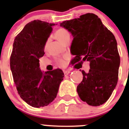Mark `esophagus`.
Returning a JSON list of instances; mask_svg holds the SVG:
<instances>
[{"instance_id": "1", "label": "esophagus", "mask_w": 129, "mask_h": 129, "mask_svg": "<svg viewBox=\"0 0 129 129\" xmlns=\"http://www.w3.org/2000/svg\"><path fill=\"white\" fill-rule=\"evenodd\" d=\"M70 71H69V70H66V71H64V74L65 76H67L70 74Z\"/></svg>"}]
</instances>
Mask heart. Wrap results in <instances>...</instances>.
<instances>
[{
    "label": "heart",
    "instance_id": "obj_1",
    "mask_svg": "<svg viewBox=\"0 0 129 129\" xmlns=\"http://www.w3.org/2000/svg\"><path fill=\"white\" fill-rule=\"evenodd\" d=\"M55 35L56 38L62 43H64L67 39L70 37V34L69 31L64 28H60V29H57L55 34ZM47 44L48 42H46V44H45V47H46ZM57 61L59 64H63L64 63V61L62 59H57Z\"/></svg>",
    "mask_w": 129,
    "mask_h": 129
}]
</instances>
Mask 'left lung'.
<instances>
[{"label": "left lung", "mask_w": 129, "mask_h": 129, "mask_svg": "<svg viewBox=\"0 0 129 129\" xmlns=\"http://www.w3.org/2000/svg\"><path fill=\"white\" fill-rule=\"evenodd\" d=\"M60 26L74 37L70 51L73 61H89V72L82 70L83 81L77 87L81 100L91 106L105 103L111 95L118 80L120 57L113 34L94 13L82 15L66 20Z\"/></svg>", "instance_id": "1"}]
</instances>
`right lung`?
<instances>
[{"label":"right lung","mask_w":129,"mask_h":129,"mask_svg":"<svg viewBox=\"0 0 129 129\" xmlns=\"http://www.w3.org/2000/svg\"><path fill=\"white\" fill-rule=\"evenodd\" d=\"M54 24L35 20L28 23L15 38L10 68L19 95L35 108L47 106L56 98L64 73L57 68L43 74L39 59Z\"/></svg>","instance_id":"add662e5"}]
</instances>
